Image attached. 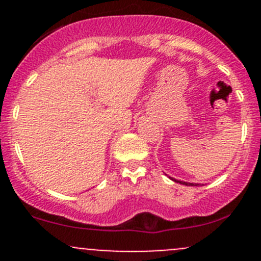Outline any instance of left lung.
I'll use <instances>...</instances> for the list:
<instances>
[{
    "label": "left lung",
    "mask_w": 261,
    "mask_h": 261,
    "mask_svg": "<svg viewBox=\"0 0 261 261\" xmlns=\"http://www.w3.org/2000/svg\"><path fill=\"white\" fill-rule=\"evenodd\" d=\"M170 179H172V180H174V181H177V183L184 184V186H193V187L198 186V184H196V183H188V181H181V180H177V179H173V178H170Z\"/></svg>",
    "instance_id": "8db88e82"
}]
</instances>
